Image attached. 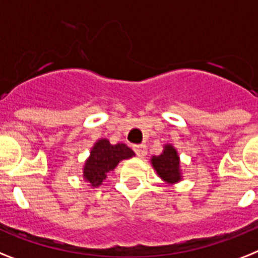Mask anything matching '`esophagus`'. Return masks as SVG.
<instances>
[{
    "mask_svg": "<svg viewBox=\"0 0 258 258\" xmlns=\"http://www.w3.org/2000/svg\"><path fill=\"white\" fill-rule=\"evenodd\" d=\"M133 150L136 152V154L138 155V157H145V155L148 154V149H146V146L145 145H134L133 146Z\"/></svg>",
    "mask_w": 258,
    "mask_h": 258,
    "instance_id": "34e87169",
    "label": "esophagus"
}]
</instances>
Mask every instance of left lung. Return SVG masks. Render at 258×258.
Masks as SVG:
<instances>
[{"label":"left lung","instance_id":"1","mask_svg":"<svg viewBox=\"0 0 258 258\" xmlns=\"http://www.w3.org/2000/svg\"><path fill=\"white\" fill-rule=\"evenodd\" d=\"M153 167L165 182L175 183L180 180L179 157L171 145H166L161 155L152 158Z\"/></svg>","mask_w":258,"mask_h":258}]
</instances>
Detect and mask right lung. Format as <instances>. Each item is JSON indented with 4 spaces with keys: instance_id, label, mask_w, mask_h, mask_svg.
Listing matches in <instances>:
<instances>
[{
    "instance_id": "add662e5",
    "label": "right lung",
    "mask_w": 258,
    "mask_h": 258,
    "mask_svg": "<svg viewBox=\"0 0 258 258\" xmlns=\"http://www.w3.org/2000/svg\"><path fill=\"white\" fill-rule=\"evenodd\" d=\"M133 155V150L125 144L110 145L108 140H99L86 161L83 176L92 187L100 186L106 178V174L112 171L120 161L132 158Z\"/></svg>"
}]
</instances>
